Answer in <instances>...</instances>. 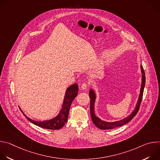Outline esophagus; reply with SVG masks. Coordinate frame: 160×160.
<instances>
[{"instance_id": "esophagus-1", "label": "esophagus", "mask_w": 160, "mask_h": 160, "mask_svg": "<svg viewBox=\"0 0 160 160\" xmlns=\"http://www.w3.org/2000/svg\"><path fill=\"white\" fill-rule=\"evenodd\" d=\"M89 86V85L88 84H87V83H83L82 85V90H85V89H86Z\"/></svg>"}]
</instances>
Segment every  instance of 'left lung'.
Here are the masks:
<instances>
[{"label": "left lung", "mask_w": 160, "mask_h": 160, "mask_svg": "<svg viewBox=\"0 0 160 160\" xmlns=\"http://www.w3.org/2000/svg\"><path fill=\"white\" fill-rule=\"evenodd\" d=\"M141 73H142V84H141V90H140V94L139 96L138 101L137 102V104L135 106V108L134 110L132 111V112L130 114V115H128L127 117L125 118L123 120H121L120 121H117V122H104L103 120H101L99 118L97 117L94 113V103L96 98V95L94 91L92 89H90L89 91V97L90 98V115H91V118H92V120L94 123V124L98 127L99 129L101 130H109V129H112V128H115L120 126H122L125 124H127L136 115L138 112L139 111L140 105L142 101V96H143V92H144V88L145 86V83H146V76H145V73L143 69L142 66H141Z\"/></svg>", "instance_id": "left-lung-1"}]
</instances>
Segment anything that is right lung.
I'll use <instances>...</instances> for the list:
<instances>
[{
    "instance_id": "obj_1",
    "label": "right lung",
    "mask_w": 160,
    "mask_h": 160,
    "mask_svg": "<svg viewBox=\"0 0 160 160\" xmlns=\"http://www.w3.org/2000/svg\"><path fill=\"white\" fill-rule=\"evenodd\" d=\"M78 87L77 83H75L68 87L65 92V96L64 101L62 103V108L61 109L58 116L55 118L49 120H45L43 122H38L33 120L28 117H27L25 114H22L25 116V117L32 123L40 127L50 129V130H59L68 121V114H69V110L72 104V101L78 95ZM22 111V110L20 109Z\"/></svg>"
}]
</instances>
